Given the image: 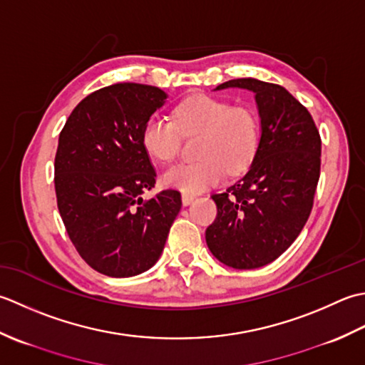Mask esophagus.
Returning <instances> with one entry per match:
<instances>
[{
    "mask_svg": "<svg viewBox=\"0 0 365 365\" xmlns=\"http://www.w3.org/2000/svg\"><path fill=\"white\" fill-rule=\"evenodd\" d=\"M193 200H195V195H193V193H185V192H182V205L184 206H187V205H190Z\"/></svg>",
    "mask_w": 365,
    "mask_h": 365,
    "instance_id": "34e87169",
    "label": "esophagus"
}]
</instances>
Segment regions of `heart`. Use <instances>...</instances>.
Instances as JSON below:
<instances>
[{
    "label": "heart",
    "instance_id": "obj_1",
    "mask_svg": "<svg viewBox=\"0 0 365 365\" xmlns=\"http://www.w3.org/2000/svg\"><path fill=\"white\" fill-rule=\"evenodd\" d=\"M173 121L153 116L141 130V145L154 160L172 163L181 150V138L200 137L197 158L167 170L162 182L185 193L219 184L225 175L240 176L254 163L262 128L254 110L233 106L210 94H193L173 110Z\"/></svg>",
    "mask_w": 365,
    "mask_h": 365
}]
</instances>
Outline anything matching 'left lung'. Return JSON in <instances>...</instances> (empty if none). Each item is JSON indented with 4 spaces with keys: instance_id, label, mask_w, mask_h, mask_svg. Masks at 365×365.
I'll return each mask as SVG.
<instances>
[{
    "instance_id": "8db88e82",
    "label": "left lung",
    "mask_w": 365,
    "mask_h": 365,
    "mask_svg": "<svg viewBox=\"0 0 365 365\" xmlns=\"http://www.w3.org/2000/svg\"><path fill=\"white\" fill-rule=\"evenodd\" d=\"M225 88L255 93L262 137L242 180L211 195L217 215L206 228V244L224 264L255 269L284 254L306 225L319 180L322 138L309 110L284 86L236 78L215 89Z\"/></svg>"
}]
</instances>
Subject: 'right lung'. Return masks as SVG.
<instances>
[{"instance_id":"1","label":"right lung","mask_w":365,"mask_h":365,"mask_svg":"<svg viewBox=\"0 0 365 365\" xmlns=\"http://www.w3.org/2000/svg\"><path fill=\"white\" fill-rule=\"evenodd\" d=\"M165 99L150 85L101 88L72 110L59 133V214L80 257L110 277H132L154 266L181 210L175 189L141 198L155 184L141 130Z\"/></svg>"}]
</instances>
